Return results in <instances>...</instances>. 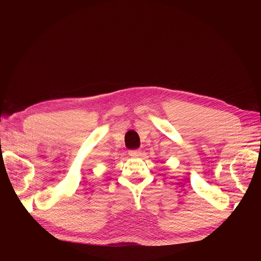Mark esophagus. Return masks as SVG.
<instances>
[{
	"label": "esophagus",
	"mask_w": 261,
	"mask_h": 261,
	"mask_svg": "<svg viewBox=\"0 0 261 261\" xmlns=\"http://www.w3.org/2000/svg\"><path fill=\"white\" fill-rule=\"evenodd\" d=\"M140 150L139 149H134V150H129L128 151V154L130 155V156H138L139 154H140Z\"/></svg>",
	"instance_id": "34e87169"
}]
</instances>
